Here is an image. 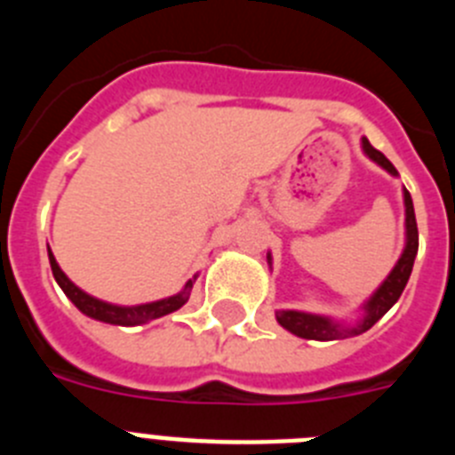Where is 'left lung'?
<instances>
[{"label": "left lung", "mask_w": 455, "mask_h": 455, "mask_svg": "<svg viewBox=\"0 0 455 455\" xmlns=\"http://www.w3.org/2000/svg\"><path fill=\"white\" fill-rule=\"evenodd\" d=\"M363 150L367 152L369 159L378 164V166H383L385 171L396 175V168L392 166L387 156L383 155L380 150L369 143L367 139H363ZM403 200H405V235H408V241H405V251L401 255V259L396 262V267L392 268V273L387 275L378 291L373 293L371 299L367 303V315L355 328H344L339 323H332L331 319H325V316H316V315H305V312H296V309H280L275 312L277 323L287 328L289 332L293 335L303 337V339H321V341H331V339H344V337L351 335H363L364 331H369L373 323H376L380 316L392 307L399 296L403 293L405 284H408V277L412 273V264H415L417 257V248H419V232H417V219H415V207H412V198H410V193L403 191Z\"/></svg>", "instance_id": "8db88e82"}]
</instances>
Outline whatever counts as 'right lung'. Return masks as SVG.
<instances>
[{"label": "right lung", "mask_w": 455, "mask_h": 455, "mask_svg": "<svg viewBox=\"0 0 455 455\" xmlns=\"http://www.w3.org/2000/svg\"><path fill=\"white\" fill-rule=\"evenodd\" d=\"M50 264L59 287L63 289V293H66L72 303L82 309L84 315L91 316V319H98V321H104V323H114V325H139V323H148V321L152 319H159V316L164 315H171V312H175V309H180L184 303H187L193 283H196V277L188 280V283L184 284L182 291H180L178 296H171V299L156 300V303L134 305V307H120V305H111V303H104V300L92 299V296H88L86 291H82L77 284H72L70 280H68L66 273L59 268L52 251H50Z\"/></svg>", "instance_id": "obj_1"}]
</instances>
